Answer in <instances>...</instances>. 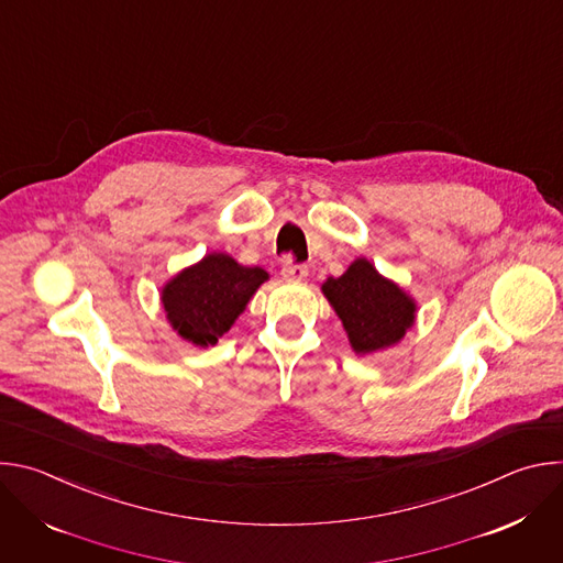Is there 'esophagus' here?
<instances>
[{"instance_id":"1","label":"esophagus","mask_w":563,"mask_h":563,"mask_svg":"<svg viewBox=\"0 0 563 563\" xmlns=\"http://www.w3.org/2000/svg\"><path fill=\"white\" fill-rule=\"evenodd\" d=\"M307 274H309L307 265H296V263H289V261L283 265V278H287V280L300 283V280L307 278Z\"/></svg>"}]
</instances>
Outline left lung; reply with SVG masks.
I'll return each instance as SVG.
<instances>
[{
    "label": "left lung",
    "mask_w": 563,
    "mask_h": 563,
    "mask_svg": "<svg viewBox=\"0 0 563 563\" xmlns=\"http://www.w3.org/2000/svg\"><path fill=\"white\" fill-rule=\"evenodd\" d=\"M323 294L339 313L356 354H372L396 345L415 325L417 302L376 267L356 258L341 278H328Z\"/></svg>",
    "instance_id": "1"
}]
</instances>
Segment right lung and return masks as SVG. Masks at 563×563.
Masks as SVG:
<instances>
[{"instance_id":"add662e5","label":"right lung","mask_w":563,"mask_h":563,"mask_svg":"<svg viewBox=\"0 0 563 563\" xmlns=\"http://www.w3.org/2000/svg\"><path fill=\"white\" fill-rule=\"evenodd\" d=\"M267 278L265 269L243 267L229 254H207L163 287L167 320L185 341L216 345Z\"/></svg>"}]
</instances>
